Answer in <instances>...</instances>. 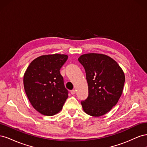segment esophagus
Instances as JSON below:
<instances>
[{
	"label": "esophagus",
	"instance_id": "obj_1",
	"mask_svg": "<svg viewBox=\"0 0 147 147\" xmlns=\"http://www.w3.org/2000/svg\"><path fill=\"white\" fill-rule=\"evenodd\" d=\"M75 92H76V91H75V90H71V91H70L71 94H72V95L75 94Z\"/></svg>",
	"mask_w": 147,
	"mask_h": 147
}]
</instances>
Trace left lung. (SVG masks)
<instances>
[{
	"mask_svg": "<svg viewBox=\"0 0 147 147\" xmlns=\"http://www.w3.org/2000/svg\"><path fill=\"white\" fill-rule=\"evenodd\" d=\"M86 72L88 98L81 102L84 112L92 117L105 115L116 105L121 97L125 76L118 64L110 57L97 53L80 56Z\"/></svg>",
	"mask_w": 147,
	"mask_h": 147,
	"instance_id": "8db88e82",
	"label": "left lung"
}]
</instances>
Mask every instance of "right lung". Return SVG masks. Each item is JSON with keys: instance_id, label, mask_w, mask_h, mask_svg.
Instances as JSON below:
<instances>
[{"instance_id": "add662e5", "label": "right lung", "mask_w": 147, "mask_h": 147, "mask_svg": "<svg viewBox=\"0 0 147 147\" xmlns=\"http://www.w3.org/2000/svg\"><path fill=\"white\" fill-rule=\"evenodd\" d=\"M68 56L43 55L31 62L24 75V88L31 105L37 112L53 116L63 109L68 97L60 69Z\"/></svg>"}]
</instances>
